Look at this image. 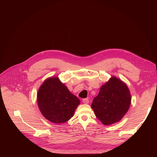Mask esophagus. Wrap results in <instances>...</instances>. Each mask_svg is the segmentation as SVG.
<instances>
[{"label":"esophagus","instance_id":"1","mask_svg":"<svg viewBox=\"0 0 157 157\" xmlns=\"http://www.w3.org/2000/svg\"><path fill=\"white\" fill-rule=\"evenodd\" d=\"M82 102L84 104H88L89 103V99H82Z\"/></svg>","mask_w":157,"mask_h":157}]
</instances>
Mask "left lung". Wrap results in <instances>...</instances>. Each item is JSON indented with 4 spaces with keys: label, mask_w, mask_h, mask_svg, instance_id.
<instances>
[{
    "label": "left lung",
    "mask_w": 157,
    "mask_h": 157,
    "mask_svg": "<svg viewBox=\"0 0 157 157\" xmlns=\"http://www.w3.org/2000/svg\"><path fill=\"white\" fill-rule=\"evenodd\" d=\"M131 104V94L127 84L112 76L100 88L91 104L96 117L105 125L120 121L127 113Z\"/></svg>",
    "instance_id": "obj_1"
}]
</instances>
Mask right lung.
<instances>
[{
	"label": "right lung",
	"mask_w": 157,
	"mask_h": 157,
	"mask_svg": "<svg viewBox=\"0 0 157 157\" xmlns=\"http://www.w3.org/2000/svg\"><path fill=\"white\" fill-rule=\"evenodd\" d=\"M37 104L44 117L59 124L69 121L74 116L80 101L58 77L52 76L44 80L39 87Z\"/></svg>",
	"instance_id": "right-lung-1"
}]
</instances>
